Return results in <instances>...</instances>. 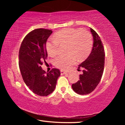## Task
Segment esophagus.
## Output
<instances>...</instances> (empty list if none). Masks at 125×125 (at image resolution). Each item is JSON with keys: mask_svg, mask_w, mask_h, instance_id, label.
I'll return each mask as SVG.
<instances>
[{"mask_svg": "<svg viewBox=\"0 0 125 125\" xmlns=\"http://www.w3.org/2000/svg\"><path fill=\"white\" fill-rule=\"evenodd\" d=\"M61 75L66 74H67V72H65V71H61Z\"/></svg>", "mask_w": 125, "mask_h": 125, "instance_id": "esophagus-1", "label": "esophagus"}]
</instances>
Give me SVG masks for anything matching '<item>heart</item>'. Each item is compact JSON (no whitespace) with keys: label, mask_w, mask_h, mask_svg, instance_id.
<instances>
[{"label":"heart","mask_w":125,"mask_h":125,"mask_svg":"<svg viewBox=\"0 0 125 125\" xmlns=\"http://www.w3.org/2000/svg\"><path fill=\"white\" fill-rule=\"evenodd\" d=\"M54 39H49L46 43L48 54L54 56L58 51L61 45H68L67 56L58 55L53 60V64L62 70H66L78 61L85 59L93 47V37L88 31L79 29H65L56 32Z\"/></svg>","instance_id":"b5f03b06"}]
</instances>
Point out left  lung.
I'll list each match as a JSON object with an SVG mask.
<instances>
[{
	"label": "left lung",
	"mask_w": 125,
	"mask_h": 125,
	"mask_svg": "<svg viewBox=\"0 0 125 125\" xmlns=\"http://www.w3.org/2000/svg\"><path fill=\"white\" fill-rule=\"evenodd\" d=\"M93 37V47L89 56L78 65V69H83L79 75V80L72 85L73 90L80 95L92 93L100 82L102 77L105 64L104 48L100 37L94 30L90 29Z\"/></svg>",
	"instance_id": "1"
}]
</instances>
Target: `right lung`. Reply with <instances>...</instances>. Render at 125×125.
<instances>
[{
  "mask_svg": "<svg viewBox=\"0 0 125 125\" xmlns=\"http://www.w3.org/2000/svg\"><path fill=\"white\" fill-rule=\"evenodd\" d=\"M52 33V30L45 29L31 31L23 40L19 50V65L23 80L30 89L39 96L51 94L61 75L58 69L46 72L41 67L46 62V44Z\"/></svg>",
  "mask_w": 125,
  "mask_h": 125,
  "instance_id": "obj_1",
  "label": "right lung"
}]
</instances>
